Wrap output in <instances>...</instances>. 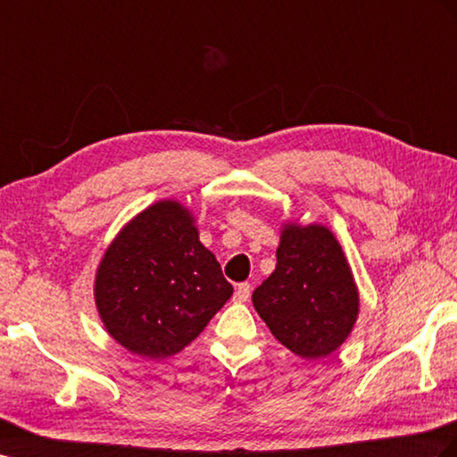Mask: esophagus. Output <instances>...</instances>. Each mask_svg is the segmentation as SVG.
<instances>
[{"instance_id": "1", "label": "esophagus", "mask_w": 457, "mask_h": 457, "mask_svg": "<svg viewBox=\"0 0 457 457\" xmlns=\"http://www.w3.org/2000/svg\"><path fill=\"white\" fill-rule=\"evenodd\" d=\"M250 285L248 282H242V285H238L237 287V290H234V295H232V300L237 302V303H244V302H248V298H250Z\"/></svg>"}]
</instances>
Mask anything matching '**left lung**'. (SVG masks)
<instances>
[{"label":"left lung","instance_id":"obj_1","mask_svg":"<svg viewBox=\"0 0 457 457\" xmlns=\"http://www.w3.org/2000/svg\"><path fill=\"white\" fill-rule=\"evenodd\" d=\"M273 337L303 360L337 352L360 313V292L340 242L325 225L285 223L277 267L252 294Z\"/></svg>","mask_w":457,"mask_h":457}]
</instances>
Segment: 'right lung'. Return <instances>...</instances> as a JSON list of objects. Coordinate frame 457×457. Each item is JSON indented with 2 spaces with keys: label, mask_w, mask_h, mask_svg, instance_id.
<instances>
[{
  "label": "right lung",
  "mask_w": 457,
  "mask_h": 457,
  "mask_svg": "<svg viewBox=\"0 0 457 457\" xmlns=\"http://www.w3.org/2000/svg\"><path fill=\"white\" fill-rule=\"evenodd\" d=\"M230 295L219 262L200 242L195 217L177 200L132 217L107 245L94 280L109 337L145 360L187 348Z\"/></svg>",
  "instance_id": "add662e5"
}]
</instances>
